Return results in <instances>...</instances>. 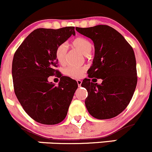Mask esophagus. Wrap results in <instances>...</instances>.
Segmentation results:
<instances>
[{
	"label": "esophagus",
	"mask_w": 152,
	"mask_h": 152,
	"mask_svg": "<svg viewBox=\"0 0 152 152\" xmlns=\"http://www.w3.org/2000/svg\"><path fill=\"white\" fill-rule=\"evenodd\" d=\"M77 85L78 86H80L81 84H82V80H77Z\"/></svg>",
	"instance_id": "1"
}]
</instances>
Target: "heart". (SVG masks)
I'll list each match as a JSON object with an SVG mask.
<instances>
[{
    "label": "heart",
    "mask_w": 152,
    "mask_h": 152,
    "mask_svg": "<svg viewBox=\"0 0 152 152\" xmlns=\"http://www.w3.org/2000/svg\"><path fill=\"white\" fill-rule=\"evenodd\" d=\"M72 44L74 47L80 50L84 55H88L92 49V44L88 39L83 37H76L72 41ZM67 52V46L66 43L59 45L55 51V57L61 65H64L66 63V55ZM85 69L81 66H70L65 69V74L72 77H80L84 72Z\"/></svg>",
    "instance_id": "b5f03b06"
}]
</instances>
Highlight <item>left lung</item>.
<instances>
[{"mask_svg": "<svg viewBox=\"0 0 152 152\" xmlns=\"http://www.w3.org/2000/svg\"><path fill=\"white\" fill-rule=\"evenodd\" d=\"M76 30L94 45V57L88 70V77L102 79L101 84L90 79L83 80L88 97L85 104L88 113L100 120L121 114L131 101L137 82L136 59L132 46L117 30L97 25Z\"/></svg>", "mask_w": 152, "mask_h": 152, "instance_id": "8db88e82", "label": "left lung"}]
</instances>
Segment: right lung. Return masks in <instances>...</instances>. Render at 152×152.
Wrapping results in <instances>:
<instances>
[{
  "instance_id": "add662e5",
  "label": "right lung",
  "mask_w": 152,
  "mask_h": 152,
  "mask_svg": "<svg viewBox=\"0 0 152 152\" xmlns=\"http://www.w3.org/2000/svg\"><path fill=\"white\" fill-rule=\"evenodd\" d=\"M72 34L75 27L58 29L40 28L30 33L14 55L12 67L15 95L24 111L33 120L45 125H55L65 119L77 88L75 80L55 69V51ZM61 77L58 86L48 77Z\"/></svg>"
}]
</instances>
